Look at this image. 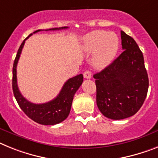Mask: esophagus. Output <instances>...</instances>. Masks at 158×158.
Returning <instances> with one entry per match:
<instances>
[{
	"label": "esophagus",
	"mask_w": 158,
	"mask_h": 158,
	"mask_svg": "<svg viewBox=\"0 0 158 158\" xmlns=\"http://www.w3.org/2000/svg\"><path fill=\"white\" fill-rule=\"evenodd\" d=\"M83 76L85 79H91V72L90 71H85L83 73Z\"/></svg>",
	"instance_id": "obj_1"
}]
</instances>
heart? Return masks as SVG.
Segmentation results:
<instances>
[{"label": "heart", "mask_w": 158, "mask_h": 158, "mask_svg": "<svg viewBox=\"0 0 158 158\" xmlns=\"http://www.w3.org/2000/svg\"><path fill=\"white\" fill-rule=\"evenodd\" d=\"M120 46L119 38L113 32L95 30L83 38V49L86 53H94L92 63L96 68L102 69L112 63Z\"/></svg>", "instance_id": "heart-1"}]
</instances>
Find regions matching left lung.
<instances>
[{"instance_id":"8db88e82","label":"left lung","mask_w":158,"mask_h":158,"mask_svg":"<svg viewBox=\"0 0 158 158\" xmlns=\"http://www.w3.org/2000/svg\"><path fill=\"white\" fill-rule=\"evenodd\" d=\"M120 34L124 51L109 66L93 75L98 108L112 120H122L136 114L149 88L142 52L132 37L124 31Z\"/></svg>"}]
</instances>
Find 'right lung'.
Returning <instances> with one entry per match:
<instances>
[{
	"mask_svg": "<svg viewBox=\"0 0 158 158\" xmlns=\"http://www.w3.org/2000/svg\"><path fill=\"white\" fill-rule=\"evenodd\" d=\"M67 28L68 27L65 26V27L50 29L49 30H63V29H67ZM38 31H41V30H36L34 32V34ZM32 34H30L22 42V45L20 46L19 49H18L17 56L14 60V67H13L14 95L21 109L25 112V114L28 117H30L31 120L40 124L54 125V124H59L67 118L69 113H70V111H71L74 95L77 90L81 86L83 81V76L82 74H80V75L69 79L64 83L63 88L59 95H57V97L52 99L51 101L45 103V104H38L28 101L27 99L21 94L19 89H18V82H17V65H18L20 55H21L26 40L29 38V37L31 36Z\"/></svg>",
	"mask_w": 158,
	"mask_h": 158,
	"instance_id": "1",
	"label": "right lung"
}]
</instances>
